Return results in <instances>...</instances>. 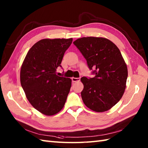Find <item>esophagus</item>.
<instances>
[{
    "label": "esophagus",
    "instance_id": "1",
    "mask_svg": "<svg viewBox=\"0 0 148 148\" xmlns=\"http://www.w3.org/2000/svg\"><path fill=\"white\" fill-rule=\"evenodd\" d=\"M72 82H79L80 81L79 77H72Z\"/></svg>",
    "mask_w": 148,
    "mask_h": 148
}]
</instances>
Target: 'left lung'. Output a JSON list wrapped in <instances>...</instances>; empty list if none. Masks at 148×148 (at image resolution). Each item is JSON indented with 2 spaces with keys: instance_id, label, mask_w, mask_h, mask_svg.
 I'll return each mask as SVG.
<instances>
[{
  "instance_id": "left-lung-1",
  "label": "left lung",
  "mask_w": 148,
  "mask_h": 148,
  "mask_svg": "<svg viewBox=\"0 0 148 148\" xmlns=\"http://www.w3.org/2000/svg\"><path fill=\"white\" fill-rule=\"evenodd\" d=\"M73 43L95 74L90 79L81 78L84 103L93 111H108L119 101L126 88L128 69L120 51L104 37H82Z\"/></svg>"
}]
</instances>
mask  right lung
<instances>
[{
    "instance_id": "obj_1",
    "label": "right lung",
    "mask_w": 148,
    "mask_h": 148,
    "mask_svg": "<svg viewBox=\"0 0 148 148\" xmlns=\"http://www.w3.org/2000/svg\"><path fill=\"white\" fill-rule=\"evenodd\" d=\"M72 38L44 39L31 48L20 70L21 85L27 99L42 114L53 116L64 108L70 92L71 78L56 75Z\"/></svg>"
}]
</instances>
